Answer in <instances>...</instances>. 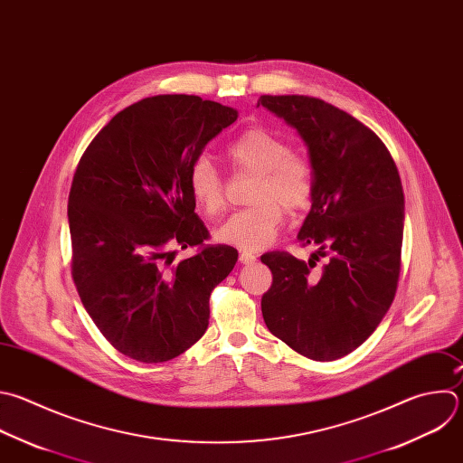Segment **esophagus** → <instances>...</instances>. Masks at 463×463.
<instances>
[{
	"mask_svg": "<svg viewBox=\"0 0 463 463\" xmlns=\"http://www.w3.org/2000/svg\"><path fill=\"white\" fill-rule=\"evenodd\" d=\"M240 261H241L243 265H250V263H254V261H256V256H254L252 252L243 250V252H240Z\"/></svg>",
	"mask_w": 463,
	"mask_h": 463,
	"instance_id": "esophagus-1",
	"label": "esophagus"
}]
</instances>
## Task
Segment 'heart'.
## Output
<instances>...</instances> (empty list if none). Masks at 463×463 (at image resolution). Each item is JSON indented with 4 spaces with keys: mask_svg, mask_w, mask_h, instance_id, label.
I'll return each instance as SVG.
<instances>
[{
    "mask_svg": "<svg viewBox=\"0 0 463 463\" xmlns=\"http://www.w3.org/2000/svg\"><path fill=\"white\" fill-rule=\"evenodd\" d=\"M225 154L236 173L254 176L249 194L252 205L231 214L216 229L214 238L220 243L249 250L263 249L278 234L283 209L298 213L311 205L313 165L290 152L285 139L261 127L243 130L229 143ZM187 182L193 200L207 216H218L225 209V187L211 160L196 158Z\"/></svg>",
    "mask_w": 463,
    "mask_h": 463,
    "instance_id": "heart-1",
    "label": "heart"
}]
</instances>
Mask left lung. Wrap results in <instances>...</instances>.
I'll return each mask as SVG.
<instances>
[{
    "instance_id": "8db88e82",
    "label": "left lung",
    "mask_w": 463,
    "mask_h": 463,
    "mask_svg": "<svg viewBox=\"0 0 463 463\" xmlns=\"http://www.w3.org/2000/svg\"><path fill=\"white\" fill-rule=\"evenodd\" d=\"M258 105L294 127L309 148L315 194L298 240L318 245L307 263L279 250L261 256L272 272L263 320L301 356L333 362L374 333L394 299L402 180L383 141L338 107L309 96H260ZM320 257L328 263L317 269Z\"/></svg>"
}]
</instances>
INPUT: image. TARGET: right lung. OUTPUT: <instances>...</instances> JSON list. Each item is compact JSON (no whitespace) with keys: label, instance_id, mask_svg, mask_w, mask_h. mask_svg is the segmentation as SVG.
Instances as JSON below:
<instances>
[{"label":"right lung","instance_id":"right-lung-1","mask_svg":"<svg viewBox=\"0 0 463 463\" xmlns=\"http://www.w3.org/2000/svg\"><path fill=\"white\" fill-rule=\"evenodd\" d=\"M238 112L200 96L145 98L118 112L89 143L72 178V279L85 311L121 354L162 364L209 326V298L238 261L205 245L189 169ZM197 252L172 265L174 247Z\"/></svg>","mask_w":463,"mask_h":463}]
</instances>
